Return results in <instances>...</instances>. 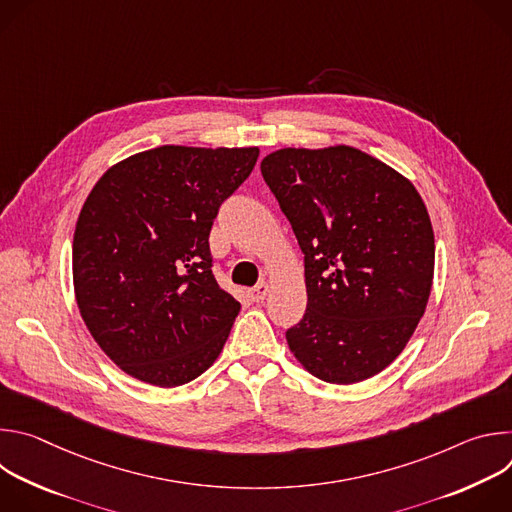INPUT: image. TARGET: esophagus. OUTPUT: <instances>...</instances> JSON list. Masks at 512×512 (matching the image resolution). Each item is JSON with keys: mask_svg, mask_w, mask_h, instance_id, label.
Masks as SVG:
<instances>
[{"mask_svg": "<svg viewBox=\"0 0 512 512\" xmlns=\"http://www.w3.org/2000/svg\"><path fill=\"white\" fill-rule=\"evenodd\" d=\"M267 294H269V283H265V281H261L259 285H255L251 291H249V296H251V300L253 302H263L265 298H267Z\"/></svg>", "mask_w": 512, "mask_h": 512, "instance_id": "obj_1", "label": "esophagus"}]
</instances>
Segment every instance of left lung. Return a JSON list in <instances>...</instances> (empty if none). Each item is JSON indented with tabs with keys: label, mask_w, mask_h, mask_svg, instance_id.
Masks as SVG:
<instances>
[{
	"label": "left lung",
	"mask_w": 512,
	"mask_h": 512,
	"mask_svg": "<svg viewBox=\"0 0 512 512\" xmlns=\"http://www.w3.org/2000/svg\"><path fill=\"white\" fill-rule=\"evenodd\" d=\"M261 174L304 253L308 308L285 332L302 367L334 385L403 352L431 291L435 241L415 186L350 145L283 148Z\"/></svg>",
	"instance_id": "left-lung-1"
}]
</instances>
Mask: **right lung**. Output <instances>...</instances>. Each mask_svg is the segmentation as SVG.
Wrapping results in <instances>:
<instances>
[{
    "mask_svg": "<svg viewBox=\"0 0 512 512\" xmlns=\"http://www.w3.org/2000/svg\"><path fill=\"white\" fill-rule=\"evenodd\" d=\"M259 148L162 145L111 166L72 241L81 316L129 377L180 387L221 354L241 304L212 275L208 235Z\"/></svg>",
    "mask_w": 512,
    "mask_h": 512,
    "instance_id": "right-lung-1",
    "label": "right lung"
}]
</instances>
